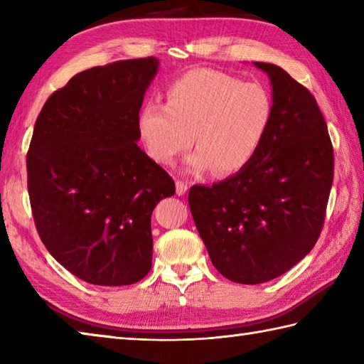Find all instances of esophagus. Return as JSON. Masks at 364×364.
<instances>
[{"label": "esophagus", "instance_id": "1", "mask_svg": "<svg viewBox=\"0 0 364 364\" xmlns=\"http://www.w3.org/2000/svg\"><path fill=\"white\" fill-rule=\"evenodd\" d=\"M186 192H188V183L178 180L176 181V194L178 196H184V194H186Z\"/></svg>", "mask_w": 364, "mask_h": 364}]
</instances>
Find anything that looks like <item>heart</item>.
Returning <instances> with one entry per match:
<instances>
[{"label": "heart", "mask_w": 364, "mask_h": 364, "mask_svg": "<svg viewBox=\"0 0 364 364\" xmlns=\"http://www.w3.org/2000/svg\"><path fill=\"white\" fill-rule=\"evenodd\" d=\"M274 119V100L258 82L210 68L184 73L166 90V105L146 102L137 115L139 137L149 156L172 164L192 142L189 172H241L257 156Z\"/></svg>", "instance_id": "b5f03b06"}]
</instances>
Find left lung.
I'll use <instances>...</instances> for the list:
<instances>
[{
  "label": "left lung",
  "instance_id": "left-lung-1",
  "mask_svg": "<svg viewBox=\"0 0 364 364\" xmlns=\"http://www.w3.org/2000/svg\"><path fill=\"white\" fill-rule=\"evenodd\" d=\"M272 84L274 119L257 156L213 186H192L189 208L211 262L231 282L264 283L314 247L333 183V146L311 92L282 67L253 63Z\"/></svg>",
  "mask_w": 364,
  "mask_h": 364
}]
</instances>
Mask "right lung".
Segmentation results:
<instances>
[{
	"mask_svg": "<svg viewBox=\"0 0 364 364\" xmlns=\"http://www.w3.org/2000/svg\"><path fill=\"white\" fill-rule=\"evenodd\" d=\"M156 58L92 67L46 100L26 154L37 233L53 258L98 286L150 272L151 213L175 194L164 168L139 149L137 115Z\"/></svg>",
	"mask_w": 364,
	"mask_h": 364,
	"instance_id": "right-lung-1",
	"label": "right lung"
}]
</instances>
